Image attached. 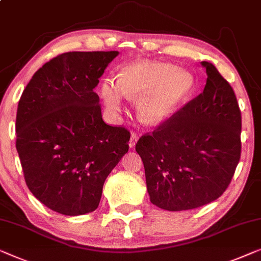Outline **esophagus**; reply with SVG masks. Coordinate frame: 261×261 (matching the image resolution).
<instances>
[{"label":"esophagus","mask_w":261,"mask_h":261,"mask_svg":"<svg viewBox=\"0 0 261 261\" xmlns=\"http://www.w3.org/2000/svg\"><path fill=\"white\" fill-rule=\"evenodd\" d=\"M137 141H138V136L136 135V134H134V132H132L131 137H130V141H129L130 149H132V147H135V145H136V143H137Z\"/></svg>","instance_id":"esophagus-1"}]
</instances>
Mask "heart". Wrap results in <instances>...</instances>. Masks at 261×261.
I'll return each mask as SVG.
<instances>
[{
	"label": "heart",
	"instance_id": "b5f03b06",
	"mask_svg": "<svg viewBox=\"0 0 261 261\" xmlns=\"http://www.w3.org/2000/svg\"><path fill=\"white\" fill-rule=\"evenodd\" d=\"M193 88L194 77L188 70L163 62L139 61L124 69L120 80H104L99 93L112 115L122 110L125 97L138 99L139 119L149 126H158L172 117Z\"/></svg>",
	"mask_w": 261,
	"mask_h": 261
}]
</instances>
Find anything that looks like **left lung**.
<instances>
[{"label":"left lung","instance_id":"8db88e82","mask_svg":"<svg viewBox=\"0 0 261 261\" xmlns=\"http://www.w3.org/2000/svg\"><path fill=\"white\" fill-rule=\"evenodd\" d=\"M204 91L136 144L150 200L185 211L219 198L230 185L242 152V114L230 83L201 62Z\"/></svg>","mask_w":261,"mask_h":261}]
</instances>
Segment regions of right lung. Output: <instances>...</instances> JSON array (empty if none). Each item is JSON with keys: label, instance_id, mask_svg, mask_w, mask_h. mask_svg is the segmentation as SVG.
I'll return each instance as SVG.
<instances>
[{"label": "right lung", "instance_id": "add662e5", "mask_svg": "<svg viewBox=\"0 0 261 261\" xmlns=\"http://www.w3.org/2000/svg\"><path fill=\"white\" fill-rule=\"evenodd\" d=\"M118 51H72L40 68L19 98L16 150L30 192L53 211L98 207L109 173L129 150L130 132L104 123L93 89Z\"/></svg>", "mask_w": 261, "mask_h": 261}]
</instances>
